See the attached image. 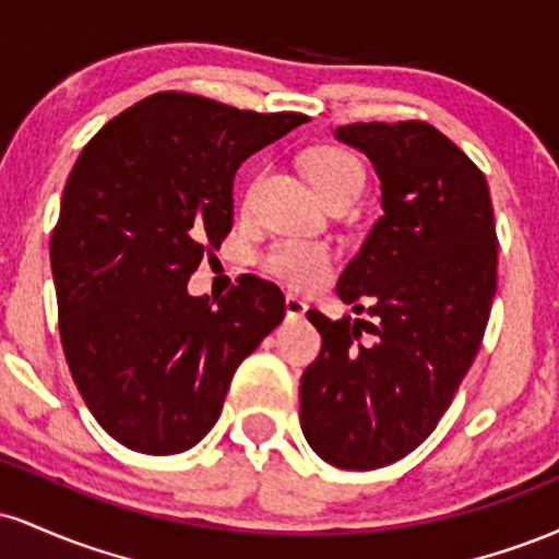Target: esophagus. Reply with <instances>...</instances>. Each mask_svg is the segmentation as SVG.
<instances>
[{
    "instance_id": "1",
    "label": "esophagus",
    "mask_w": 559,
    "mask_h": 559,
    "mask_svg": "<svg viewBox=\"0 0 559 559\" xmlns=\"http://www.w3.org/2000/svg\"><path fill=\"white\" fill-rule=\"evenodd\" d=\"M305 312H307V301L294 297V294H288V297H286V316L288 318H305Z\"/></svg>"
}]
</instances>
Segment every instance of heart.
<instances>
[{
	"instance_id": "b5f03b06",
	"label": "heart",
	"mask_w": 559,
	"mask_h": 559,
	"mask_svg": "<svg viewBox=\"0 0 559 559\" xmlns=\"http://www.w3.org/2000/svg\"><path fill=\"white\" fill-rule=\"evenodd\" d=\"M307 176L325 204L336 199H357L365 186V168L355 152L344 146H318L305 159ZM262 267L294 288L323 284L331 273V254L323 243L305 239H278L262 254Z\"/></svg>"
}]
</instances>
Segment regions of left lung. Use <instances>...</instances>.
Here are the masks:
<instances>
[{
	"label": "left lung",
	"mask_w": 559,
	"mask_h": 559,
	"mask_svg": "<svg viewBox=\"0 0 559 559\" xmlns=\"http://www.w3.org/2000/svg\"><path fill=\"white\" fill-rule=\"evenodd\" d=\"M368 155L383 215L338 278L368 320L310 310L323 336L299 386L307 444L344 471L402 460L431 436L478 355L497 294L489 183L471 157L423 120L338 126Z\"/></svg>",
	"instance_id": "1"
}]
</instances>
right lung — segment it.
Returning a JSON list of instances; mask_svg holds the SVG:
<instances>
[{"label":"right lung","instance_id":"1","mask_svg":"<svg viewBox=\"0 0 559 559\" xmlns=\"http://www.w3.org/2000/svg\"><path fill=\"white\" fill-rule=\"evenodd\" d=\"M301 123L159 92L75 159L49 243L60 338L83 402L123 447L202 441L236 368L284 320V294L258 275L213 301L186 284L234 226L239 165Z\"/></svg>","mask_w":559,"mask_h":559}]
</instances>
